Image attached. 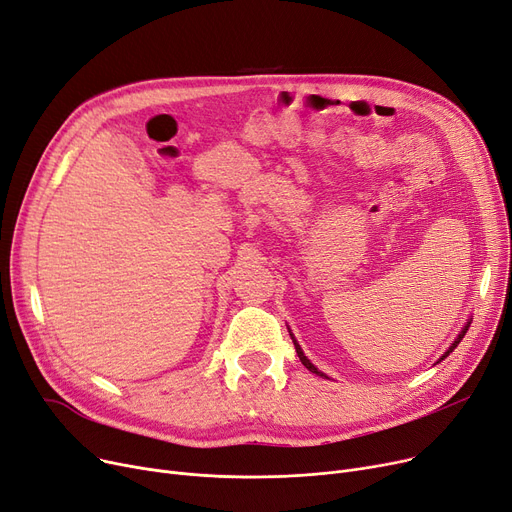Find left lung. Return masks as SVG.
I'll return each mask as SVG.
<instances>
[{"label":"left lung","mask_w":512,"mask_h":512,"mask_svg":"<svg viewBox=\"0 0 512 512\" xmlns=\"http://www.w3.org/2000/svg\"><path fill=\"white\" fill-rule=\"evenodd\" d=\"M471 322H473V318H469V322H466V324H464V326H462V330H460V332H458V337H456V339H454V343H452V345H450V347H448V351H446V353H443V355H441V358H439V360H437V364H439V362H441V360H446V358H448V355H450V353H452V351H454V349H456V347H458V343H460V341H462V339H464V335H466V330H469V326H471ZM288 332H291V330H288ZM291 339H293V343H295V349H297V355H299V360H301V364H303V366H305V368H307V370H311V372H314V374H318V376H326V374H324V372H320V370H318V368H316V366H314V364H311V362H309V360H307V355H305V353H303V349H301V345H299V343H297V339H295V337H293V332H291Z\"/></svg>","instance_id":"8db88e82"}]
</instances>
